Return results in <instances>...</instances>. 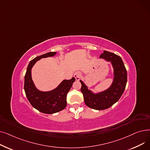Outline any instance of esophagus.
<instances>
[{
    "label": "esophagus",
    "instance_id": "34e87169",
    "mask_svg": "<svg viewBox=\"0 0 150 150\" xmlns=\"http://www.w3.org/2000/svg\"><path fill=\"white\" fill-rule=\"evenodd\" d=\"M81 74L80 72H78V71H77V72H76L74 74V77L75 78V80L76 81H78L80 80V78H81Z\"/></svg>",
    "mask_w": 150,
    "mask_h": 150
}]
</instances>
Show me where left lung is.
Wrapping results in <instances>:
<instances>
[{
	"label": "left lung",
	"mask_w": 150,
	"mask_h": 150,
	"mask_svg": "<svg viewBox=\"0 0 150 150\" xmlns=\"http://www.w3.org/2000/svg\"><path fill=\"white\" fill-rule=\"evenodd\" d=\"M100 58L111 62L114 76L112 84L106 90L93 92L80 80L81 91L85 104L88 107L96 110H103L112 106L121 97L127 83V72L121 57L118 55L104 51Z\"/></svg>",
	"instance_id": "obj_1"
}]
</instances>
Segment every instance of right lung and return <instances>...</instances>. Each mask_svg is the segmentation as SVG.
Returning <instances> with one entry per match:
<instances>
[{"label":"right lung","mask_w":150,"mask_h":150,"mask_svg":"<svg viewBox=\"0 0 150 150\" xmlns=\"http://www.w3.org/2000/svg\"><path fill=\"white\" fill-rule=\"evenodd\" d=\"M57 52H49L31 60L28 65L24 80V91L28 100L33 108L44 114H54L64 109L67 105L66 96L75 78L63 80L56 88L49 91L39 90L32 80L31 69L35 63L42 58L52 57Z\"/></svg>","instance_id":"right-lung-1"}]
</instances>
